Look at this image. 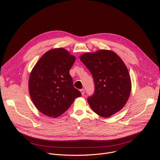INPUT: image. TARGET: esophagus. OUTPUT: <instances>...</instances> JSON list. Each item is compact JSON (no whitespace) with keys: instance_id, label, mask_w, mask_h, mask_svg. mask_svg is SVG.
Listing matches in <instances>:
<instances>
[{"instance_id":"obj_1","label":"esophagus","mask_w":160,"mask_h":160,"mask_svg":"<svg viewBox=\"0 0 160 160\" xmlns=\"http://www.w3.org/2000/svg\"><path fill=\"white\" fill-rule=\"evenodd\" d=\"M80 92H81L82 95V96H83V95H84V94H85V90H84V89H80Z\"/></svg>"}]
</instances>
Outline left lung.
<instances>
[{
  "label": "left lung",
  "instance_id": "obj_1",
  "mask_svg": "<svg viewBox=\"0 0 160 160\" xmlns=\"http://www.w3.org/2000/svg\"><path fill=\"white\" fill-rule=\"evenodd\" d=\"M80 59L94 82V93L87 98L91 109L104 118L122 109L131 92L130 77L122 59L108 50L85 53Z\"/></svg>",
  "mask_w": 160,
  "mask_h": 160
}]
</instances>
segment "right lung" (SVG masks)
Wrapping results in <instances>:
<instances>
[{
	"mask_svg": "<svg viewBox=\"0 0 160 160\" xmlns=\"http://www.w3.org/2000/svg\"><path fill=\"white\" fill-rule=\"evenodd\" d=\"M75 61L74 56L63 48H58L45 52L33 68L29 92L34 105L43 115L58 117L81 96L70 75Z\"/></svg>",
	"mask_w": 160,
	"mask_h": 160,
	"instance_id": "1",
	"label": "right lung"
}]
</instances>
